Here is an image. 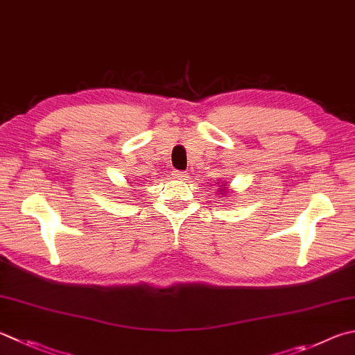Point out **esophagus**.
<instances>
[{
    "instance_id": "obj_1",
    "label": "esophagus",
    "mask_w": 355,
    "mask_h": 355,
    "mask_svg": "<svg viewBox=\"0 0 355 355\" xmlns=\"http://www.w3.org/2000/svg\"><path fill=\"white\" fill-rule=\"evenodd\" d=\"M172 177L177 178V180H184L186 173L183 171H172Z\"/></svg>"
}]
</instances>
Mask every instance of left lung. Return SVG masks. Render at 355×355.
<instances>
[{
  "mask_svg": "<svg viewBox=\"0 0 355 355\" xmlns=\"http://www.w3.org/2000/svg\"><path fill=\"white\" fill-rule=\"evenodd\" d=\"M222 186H223V184H222ZM225 186H228V184H225ZM220 191H222V192H220V194H223V192H225V189H223V188H220Z\"/></svg>",
  "mask_w": 355,
  "mask_h": 355,
  "instance_id": "obj_1",
  "label": "left lung"
}]
</instances>
